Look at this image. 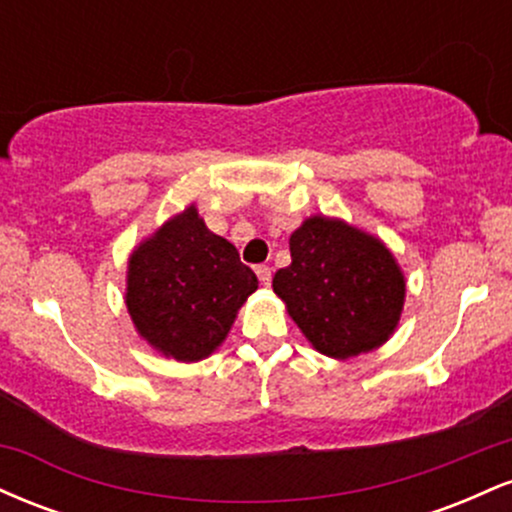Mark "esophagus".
Returning <instances> with one entry per match:
<instances>
[{
    "mask_svg": "<svg viewBox=\"0 0 512 512\" xmlns=\"http://www.w3.org/2000/svg\"><path fill=\"white\" fill-rule=\"evenodd\" d=\"M255 274H257V279H260V284H262V286H269V284H272V269H269L267 264H257V267H255Z\"/></svg>",
    "mask_w": 512,
    "mask_h": 512,
    "instance_id": "obj_1",
    "label": "esophagus"
}]
</instances>
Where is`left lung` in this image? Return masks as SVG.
Segmentation results:
<instances>
[{
    "mask_svg": "<svg viewBox=\"0 0 512 512\" xmlns=\"http://www.w3.org/2000/svg\"><path fill=\"white\" fill-rule=\"evenodd\" d=\"M291 264L272 289L320 354L351 358L378 349L404 308L402 269L380 238L330 216H310L291 233Z\"/></svg>",
    "mask_w": 512,
    "mask_h": 512,
    "instance_id": "left-lung-1",
    "label": "left lung"
}]
</instances>
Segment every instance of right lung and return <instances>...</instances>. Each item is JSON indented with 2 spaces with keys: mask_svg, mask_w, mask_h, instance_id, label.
I'll return each mask as SVG.
<instances>
[{
  "mask_svg": "<svg viewBox=\"0 0 512 512\" xmlns=\"http://www.w3.org/2000/svg\"><path fill=\"white\" fill-rule=\"evenodd\" d=\"M255 291V272L209 231L195 204L142 240L127 262L129 317L139 337L175 361L214 354Z\"/></svg>",
  "mask_w": 512,
  "mask_h": 512,
  "instance_id": "1",
  "label": "right lung"
}]
</instances>
